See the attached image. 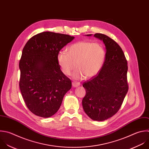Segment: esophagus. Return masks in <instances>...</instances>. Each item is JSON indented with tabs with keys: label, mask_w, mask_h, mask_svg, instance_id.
I'll list each match as a JSON object with an SVG mask.
<instances>
[{
	"label": "esophagus",
	"mask_w": 149,
	"mask_h": 149,
	"mask_svg": "<svg viewBox=\"0 0 149 149\" xmlns=\"http://www.w3.org/2000/svg\"><path fill=\"white\" fill-rule=\"evenodd\" d=\"M72 85L73 86V87H77L80 85V83L78 82H75V81H73L72 82Z\"/></svg>",
	"instance_id": "esophagus-1"
}]
</instances>
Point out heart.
Returning a JSON list of instances; mask_svg holds the SVG:
<instances>
[{"label": "heart", "mask_w": 149, "mask_h": 149, "mask_svg": "<svg viewBox=\"0 0 149 149\" xmlns=\"http://www.w3.org/2000/svg\"><path fill=\"white\" fill-rule=\"evenodd\" d=\"M68 53L61 51L57 56L58 64L65 75H70L76 68L74 77L82 79L95 76L102 67L106 53L103 45L98 42L81 41L70 45Z\"/></svg>", "instance_id": "obj_1"}]
</instances>
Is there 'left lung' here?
Masks as SVG:
<instances>
[{
  "label": "left lung",
  "instance_id": "8db88e82",
  "mask_svg": "<svg viewBox=\"0 0 149 149\" xmlns=\"http://www.w3.org/2000/svg\"><path fill=\"white\" fill-rule=\"evenodd\" d=\"M94 36L105 45V60L100 72L84 82L86 95L82 104L91 119L104 121L115 115L122 106L129 89L128 67L122 49L115 40L101 33Z\"/></svg>",
  "mask_w": 149,
  "mask_h": 149
}]
</instances>
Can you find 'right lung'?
Returning a JSON list of instances; mask_svg holds the SVG:
<instances>
[{"mask_svg":"<svg viewBox=\"0 0 149 149\" xmlns=\"http://www.w3.org/2000/svg\"><path fill=\"white\" fill-rule=\"evenodd\" d=\"M74 38L68 34L42 32L30 38L23 49L19 86L27 107L38 116L54 115L71 88V81L61 71L57 56Z\"/></svg>","mask_w":149,"mask_h":149,"instance_id":"add662e5","label":"right lung"}]
</instances>
